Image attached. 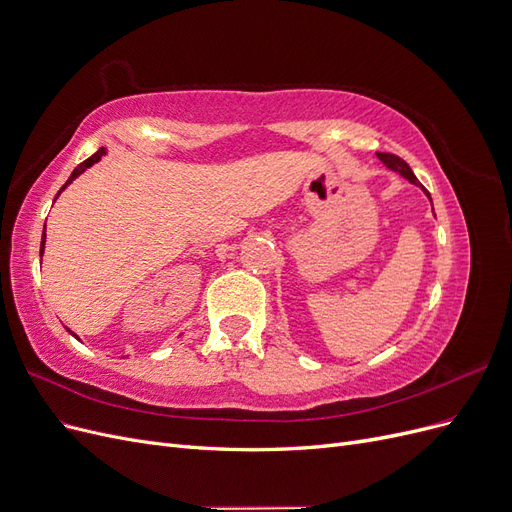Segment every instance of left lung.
I'll return each instance as SVG.
<instances>
[{
	"mask_svg": "<svg viewBox=\"0 0 512 512\" xmlns=\"http://www.w3.org/2000/svg\"><path fill=\"white\" fill-rule=\"evenodd\" d=\"M376 156H378L386 166H389L391 170H397V173H399L401 177H406L410 183H414V185H421V183H418V179L414 177L412 168H410L404 160H401L399 156H393V153H376ZM421 188H423V185H421ZM425 194L429 196V192H427V190H425Z\"/></svg>",
	"mask_w": 512,
	"mask_h": 512,
	"instance_id": "left-lung-1",
	"label": "left lung"
}]
</instances>
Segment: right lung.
I'll return each mask as SVG.
<instances>
[{
  "label": "right lung",
  "mask_w": 512,
  "mask_h": 512,
  "mask_svg": "<svg viewBox=\"0 0 512 512\" xmlns=\"http://www.w3.org/2000/svg\"><path fill=\"white\" fill-rule=\"evenodd\" d=\"M104 153H106V149H104V147H100V149H98V151L94 153V156H91V158H87L85 162H81L79 166H76V168L72 170V175H70V179L66 181V185H64V188H61V190H59V194H61V192H64V190L68 188V183H72V181H74L76 177H79L81 173H85V170H87L89 166H94L96 162H100V158L104 156ZM59 194H57V196H59ZM57 196H55V198H57ZM44 228H46V226H44ZM44 239H46V235H44V230H42V243H40V254H42V250H44Z\"/></svg>",
  "instance_id": "add662e5"
}]
</instances>
